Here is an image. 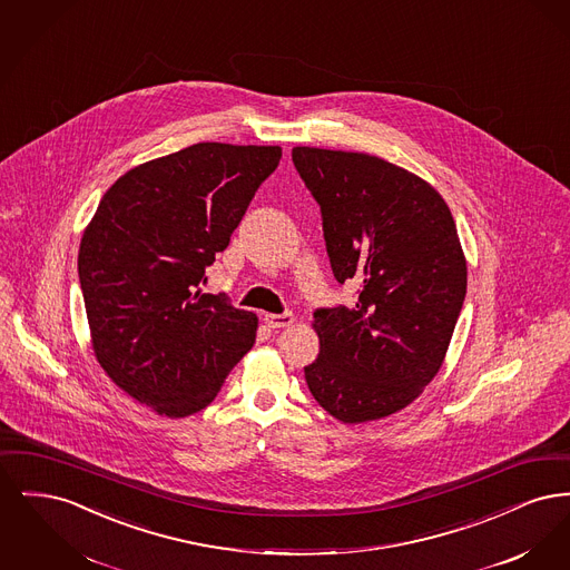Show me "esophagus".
<instances>
[{
	"label": "esophagus",
	"instance_id": "obj_1",
	"mask_svg": "<svg viewBox=\"0 0 570 570\" xmlns=\"http://www.w3.org/2000/svg\"><path fill=\"white\" fill-rule=\"evenodd\" d=\"M265 325L272 328H284V326L295 325V316L293 314H265Z\"/></svg>",
	"mask_w": 570,
	"mask_h": 570
}]
</instances>
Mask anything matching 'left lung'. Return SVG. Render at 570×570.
<instances>
[{
    "instance_id": "1",
    "label": "left lung",
    "mask_w": 570,
    "mask_h": 570,
    "mask_svg": "<svg viewBox=\"0 0 570 570\" xmlns=\"http://www.w3.org/2000/svg\"><path fill=\"white\" fill-rule=\"evenodd\" d=\"M293 163L323 212L326 254L358 301L314 312V400L342 423L412 404L440 372L465 298L455 219L432 184L370 154L295 147Z\"/></svg>"
}]
</instances>
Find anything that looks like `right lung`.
<instances>
[{"mask_svg": "<svg viewBox=\"0 0 570 570\" xmlns=\"http://www.w3.org/2000/svg\"><path fill=\"white\" fill-rule=\"evenodd\" d=\"M277 145L196 142L138 164L102 196L79 249L91 348L119 389L168 419L209 406L258 318L200 293Z\"/></svg>", "mask_w": 570, "mask_h": 570, "instance_id": "1", "label": "right lung"}]
</instances>
